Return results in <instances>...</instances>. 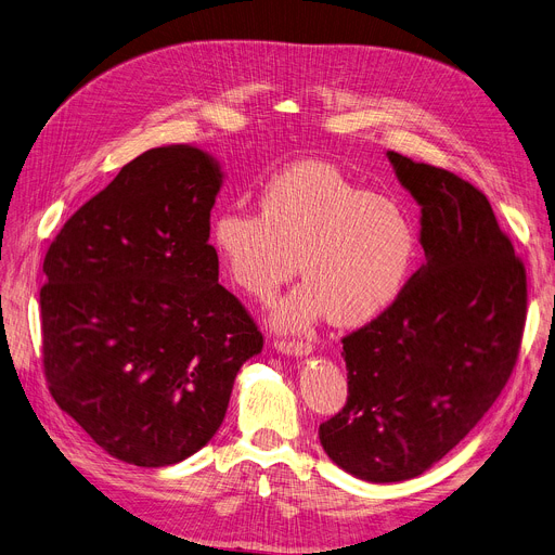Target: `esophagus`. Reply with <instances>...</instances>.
Returning a JSON list of instances; mask_svg holds the SVG:
<instances>
[{
	"label": "esophagus",
	"instance_id": "esophagus-1",
	"mask_svg": "<svg viewBox=\"0 0 555 555\" xmlns=\"http://www.w3.org/2000/svg\"><path fill=\"white\" fill-rule=\"evenodd\" d=\"M274 348L283 356L293 358H308L312 356V346L308 341H274Z\"/></svg>",
	"mask_w": 555,
	"mask_h": 555
}]
</instances>
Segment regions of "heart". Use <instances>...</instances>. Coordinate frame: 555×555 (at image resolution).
I'll list each match as a JSON object with an SVG mask.
<instances>
[{
	"label": "heart",
	"instance_id": "b5f03b06",
	"mask_svg": "<svg viewBox=\"0 0 555 555\" xmlns=\"http://www.w3.org/2000/svg\"><path fill=\"white\" fill-rule=\"evenodd\" d=\"M209 243L229 281L260 304L297 274L299 260L306 283L272 312L287 333L326 317L339 328L375 322L400 299L416 258V231L400 204L326 162L274 172L258 191V214H218Z\"/></svg>",
	"mask_w": 555,
	"mask_h": 555
}]
</instances>
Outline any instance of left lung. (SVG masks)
Listing matches in <instances>:
<instances>
[{
    "label": "left lung",
    "mask_w": 555,
    "mask_h": 555,
    "mask_svg": "<svg viewBox=\"0 0 555 555\" xmlns=\"http://www.w3.org/2000/svg\"><path fill=\"white\" fill-rule=\"evenodd\" d=\"M421 207L425 262L400 299L346 335L348 398L319 425L328 459L371 483L441 461L498 400L527 319V272L470 182L387 151Z\"/></svg>",
    "instance_id": "obj_1"
}]
</instances>
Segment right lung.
<instances>
[{
  "instance_id": "obj_1",
  "label": "right lung",
  "mask_w": 555,
  "mask_h": 555,
  "mask_svg": "<svg viewBox=\"0 0 555 555\" xmlns=\"http://www.w3.org/2000/svg\"><path fill=\"white\" fill-rule=\"evenodd\" d=\"M197 145L153 149L65 222L40 289L49 391L109 456L164 468L207 446L262 335L218 283L222 186Z\"/></svg>"
}]
</instances>
